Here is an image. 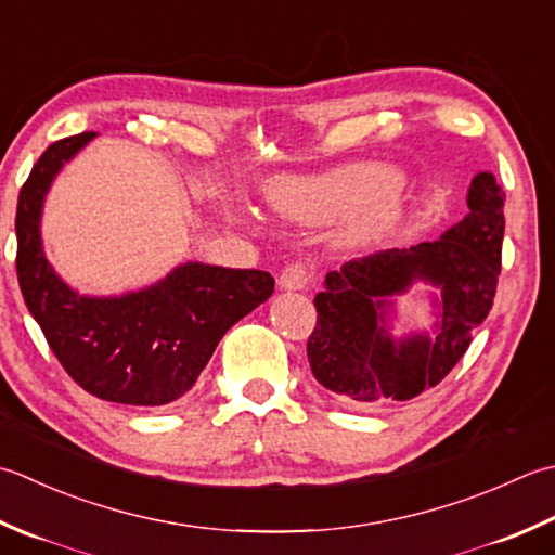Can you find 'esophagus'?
I'll use <instances>...</instances> for the list:
<instances>
[{
    "mask_svg": "<svg viewBox=\"0 0 555 555\" xmlns=\"http://www.w3.org/2000/svg\"><path fill=\"white\" fill-rule=\"evenodd\" d=\"M310 279H312V271H310L308 264L293 262L284 271H281L279 286L286 288V291H300V288H306L310 284Z\"/></svg>",
    "mask_w": 555,
    "mask_h": 555,
    "instance_id": "1",
    "label": "esophagus"
}]
</instances>
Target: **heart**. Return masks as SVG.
<instances>
[{"label":"heart","instance_id":"heart-1","mask_svg":"<svg viewBox=\"0 0 555 555\" xmlns=\"http://www.w3.org/2000/svg\"><path fill=\"white\" fill-rule=\"evenodd\" d=\"M397 176L377 163H353L312 180H281L269 199L281 214L298 221H324L361 209L353 233L373 235L392 214Z\"/></svg>","mask_w":555,"mask_h":555}]
</instances>
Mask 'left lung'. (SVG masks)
Segmentation results:
<instances>
[{
    "instance_id": "8db88e82",
    "label": "left lung",
    "mask_w": 555,
    "mask_h": 555,
    "mask_svg": "<svg viewBox=\"0 0 555 555\" xmlns=\"http://www.w3.org/2000/svg\"><path fill=\"white\" fill-rule=\"evenodd\" d=\"M469 214L438 241L385 249L330 271L314 296L318 324L308 339L314 379L356 409L406 401L442 383L491 312L501 276L505 192L479 172L466 194ZM416 280L441 291L437 336L395 340L391 298Z\"/></svg>"
}]
</instances>
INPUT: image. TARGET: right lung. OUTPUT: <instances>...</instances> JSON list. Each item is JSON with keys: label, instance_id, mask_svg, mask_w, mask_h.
Returning a JSON list of instances; mask_svg holds the SVG:
<instances>
[{"label": "right lung", "instance_id": "add662e5", "mask_svg": "<svg viewBox=\"0 0 555 555\" xmlns=\"http://www.w3.org/2000/svg\"><path fill=\"white\" fill-rule=\"evenodd\" d=\"M95 132L54 141L33 166L16 206V274L33 318L64 371L86 392L163 406L190 392L223 334L271 296L259 269L188 262L125 296H79L42 253L40 214L54 176Z\"/></svg>", "mask_w": 555, "mask_h": 555}]
</instances>
